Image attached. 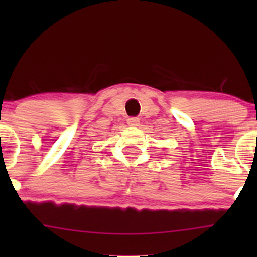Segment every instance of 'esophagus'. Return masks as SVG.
<instances>
[{"label":"esophagus","instance_id":"1","mask_svg":"<svg viewBox=\"0 0 257 257\" xmlns=\"http://www.w3.org/2000/svg\"><path fill=\"white\" fill-rule=\"evenodd\" d=\"M126 122H128L129 125H138L139 122H140V119H139L138 117H131V118L126 119Z\"/></svg>","mask_w":257,"mask_h":257}]
</instances>
